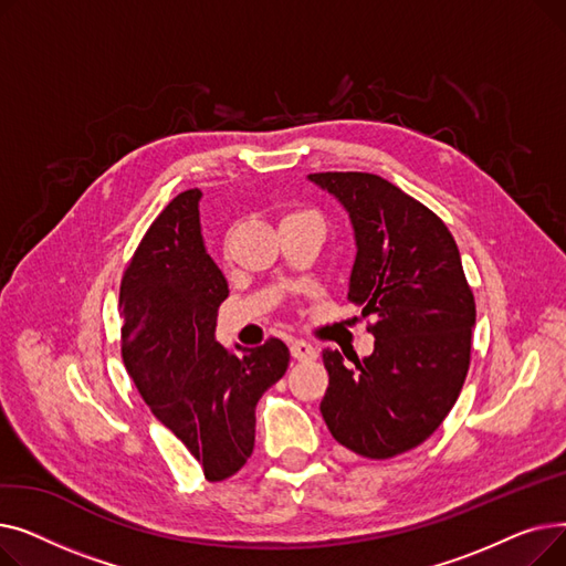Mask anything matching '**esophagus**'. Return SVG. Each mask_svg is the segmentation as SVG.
<instances>
[{
    "label": "esophagus",
    "instance_id": "1",
    "mask_svg": "<svg viewBox=\"0 0 566 566\" xmlns=\"http://www.w3.org/2000/svg\"><path fill=\"white\" fill-rule=\"evenodd\" d=\"M291 355L295 360H314L316 358V348L310 344V342H305V339H293L291 342Z\"/></svg>",
    "mask_w": 566,
    "mask_h": 566
}]
</instances>
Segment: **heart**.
I'll return each instance as SVG.
<instances>
[{
    "instance_id": "obj_1",
    "label": "heart",
    "mask_w": 566,
    "mask_h": 566,
    "mask_svg": "<svg viewBox=\"0 0 566 566\" xmlns=\"http://www.w3.org/2000/svg\"><path fill=\"white\" fill-rule=\"evenodd\" d=\"M293 216H314L312 211H295V213H289L286 218H293Z\"/></svg>"
}]
</instances>
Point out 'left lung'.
<instances>
[{
	"mask_svg": "<svg viewBox=\"0 0 566 566\" xmlns=\"http://www.w3.org/2000/svg\"><path fill=\"white\" fill-rule=\"evenodd\" d=\"M310 181L346 208L358 248L348 301L376 318L369 358L346 367L339 350H323V420L350 452L390 459L418 448L457 403L474 295L450 229L424 203L365 171H321Z\"/></svg>",
	"mask_w": 566,
	"mask_h": 566,
	"instance_id": "left-lung-1",
	"label": "left lung"
}]
</instances>
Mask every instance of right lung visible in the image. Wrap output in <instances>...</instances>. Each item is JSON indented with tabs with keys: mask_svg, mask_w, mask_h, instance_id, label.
I'll return each instance as SVG.
<instances>
[{
	"mask_svg": "<svg viewBox=\"0 0 566 566\" xmlns=\"http://www.w3.org/2000/svg\"><path fill=\"white\" fill-rule=\"evenodd\" d=\"M201 192L176 195L135 250L118 293L124 365L146 406L199 461L208 482L241 470L254 450V408L289 367L268 339L229 353L216 342L227 280L208 256Z\"/></svg>",
	"mask_w": 566,
	"mask_h": 566,
	"instance_id": "1",
	"label": "right lung"
}]
</instances>
